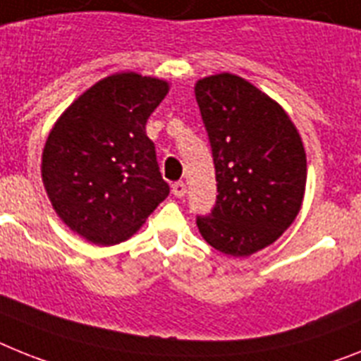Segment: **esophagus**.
Masks as SVG:
<instances>
[{"label": "esophagus", "instance_id": "34e87169", "mask_svg": "<svg viewBox=\"0 0 361 361\" xmlns=\"http://www.w3.org/2000/svg\"><path fill=\"white\" fill-rule=\"evenodd\" d=\"M187 192V185L183 183V181H176L174 185H172V195L176 196V198H183Z\"/></svg>", "mask_w": 361, "mask_h": 361}]
</instances>
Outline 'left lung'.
Returning a JSON list of instances; mask_svg holds the SVG:
<instances>
[{
	"label": "left lung",
	"instance_id": "8db88e82",
	"mask_svg": "<svg viewBox=\"0 0 361 361\" xmlns=\"http://www.w3.org/2000/svg\"><path fill=\"white\" fill-rule=\"evenodd\" d=\"M213 148L216 205L198 216L209 246L250 257L274 244L301 211L307 154L283 106L246 78L218 73L195 86Z\"/></svg>",
	"mask_w": 361,
	"mask_h": 361
}]
</instances>
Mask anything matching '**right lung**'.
<instances>
[{
	"instance_id": "obj_1",
	"label": "right lung",
	"mask_w": 361,
	"mask_h": 361,
	"mask_svg": "<svg viewBox=\"0 0 361 361\" xmlns=\"http://www.w3.org/2000/svg\"><path fill=\"white\" fill-rule=\"evenodd\" d=\"M171 86L134 71L87 87L53 124L42 152L45 192L73 233L97 246L128 240L169 196L145 126Z\"/></svg>"
}]
</instances>
